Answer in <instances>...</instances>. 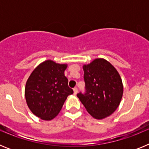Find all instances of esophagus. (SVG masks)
I'll return each instance as SVG.
<instances>
[{
    "mask_svg": "<svg viewBox=\"0 0 149 149\" xmlns=\"http://www.w3.org/2000/svg\"><path fill=\"white\" fill-rule=\"evenodd\" d=\"M73 90H74V95H76L77 93V87H74L73 89Z\"/></svg>",
    "mask_w": 149,
    "mask_h": 149,
    "instance_id": "1",
    "label": "esophagus"
}]
</instances>
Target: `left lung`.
I'll list each match as a JSON object with an SVG mask.
<instances>
[{"mask_svg": "<svg viewBox=\"0 0 149 149\" xmlns=\"http://www.w3.org/2000/svg\"><path fill=\"white\" fill-rule=\"evenodd\" d=\"M83 68L85 92L77 96L95 119L109 116L119 107L123 94L119 74L104 59H95Z\"/></svg>", "mask_w": 149, "mask_h": 149, "instance_id": "1", "label": "left lung"}]
</instances>
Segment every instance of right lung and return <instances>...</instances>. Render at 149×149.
I'll list each match as a JSON object with an SVG mask.
<instances>
[{"label": "right lung", "instance_id": "1", "mask_svg": "<svg viewBox=\"0 0 149 149\" xmlns=\"http://www.w3.org/2000/svg\"><path fill=\"white\" fill-rule=\"evenodd\" d=\"M66 67L46 60L34 69L26 83L27 106L43 120H51L58 115L68 95L73 93L64 75Z\"/></svg>", "mask_w": 149, "mask_h": 149}]
</instances>
